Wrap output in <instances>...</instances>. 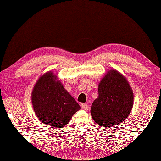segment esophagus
<instances>
[{
    "label": "esophagus",
    "mask_w": 161,
    "mask_h": 161,
    "mask_svg": "<svg viewBox=\"0 0 161 161\" xmlns=\"http://www.w3.org/2000/svg\"><path fill=\"white\" fill-rule=\"evenodd\" d=\"M81 108L82 109L84 110H88L89 109V105L86 103H82L81 104Z\"/></svg>",
    "instance_id": "34e87169"
}]
</instances>
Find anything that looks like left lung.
I'll return each mask as SVG.
<instances>
[{
    "label": "left lung",
    "mask_w": 161,
    "mask_h": 161,
    "mask_svg": "<svg viewBox=\"0 0 161 161\" xmlns=\"http://www.w3.org/2000/svg\"><path fill=\"white\" fill-rule=\"evenodd\" d=\"M99 97L91 105L95 122L103 127L118 125L130 114L134 96L128 82L116 70H110L100 82Z\"/></svg>",
    "instance_id": "obj_1"
}]
</instances>
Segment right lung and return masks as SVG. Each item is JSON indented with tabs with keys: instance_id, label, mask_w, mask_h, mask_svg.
I'll list each match as a JSON object with an SVG mask.
<instances>
[{
	"instance_id": "obj_1",
	"label": "right lung",
	"mask_w": 161,
	"mask_h": 161,
	"mask_svg": "<svg viewBox=\"0 0 161 161\" xmlns=\"http://www.w3.org/2000/svg\"><path fill=\"white\" fill-rule=\"evenodd\" d=\"M51 72L42 76L32 92V103L42 123L56 128L69 124L72 115L80 109L75 99Z\"/></svg>"
}]
</instances>
